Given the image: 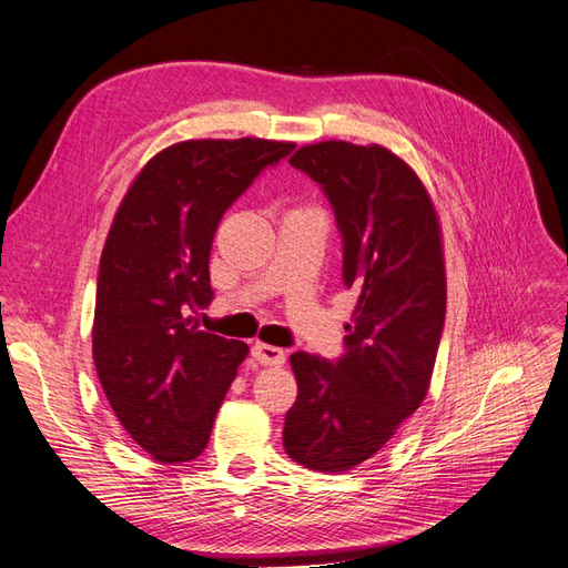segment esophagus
Listing matches in <instances>:
<instances>
[{
	"mask_svg": "<svg viewBox=\"0 0 568 568\" xmlns=\"http://www.w3.org/2000/svg\"><path fill=\"white\" fill-rule=\"evenodd\" d=\"M251 355L257 365H265V367H280L284 365V351L277 346H270V343H253Z\"/></svg>",
	"mask_w": 568,
	"mask_h": 568,
	"instance_id": "34e87169",
	"label": "esophagus"
}]
</instances>
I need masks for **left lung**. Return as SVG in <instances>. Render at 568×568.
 Returning <instances> with one entry per match:
<instances>
[{"label": "left lung", "mask_w": 568, "mask_h": 568, "mask_svg": "<svg viewBox=\"0 0 568 568\" xmlns=\"http://www.w3.org/2000/svg\"><path fill=\"white\" fill-rule=\"evenodd\" d=\"M288 163L334 205L357 305L336 365L288 357L298 398L284 450L305 469L341 474L379 453L426 398L448 294L443 232L419 175L382 144H305Z\"/></svg>", "instance_id": "1"}]
</instances>
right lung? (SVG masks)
Instances as JSON below:
<instances>
[{
    "label": "right lung",
    "mask_w": 568,
    "mask_h": 568,
    "mask_svg": "<svg viewBox=\"0 0 568 568\" xmlns=\"http://www.w3.org/2000/svg\"><path fill=\"white\" fill-rule=\"evenodd\" d=\"M294 142L186 140L159 151L120 201L101 251L92 355L128 436L161 464L203 453L244 363V341L199 332L189 311L213 298L220 217Z\"/></svg>",
    "instance_id": "1"
}]
</instances>
